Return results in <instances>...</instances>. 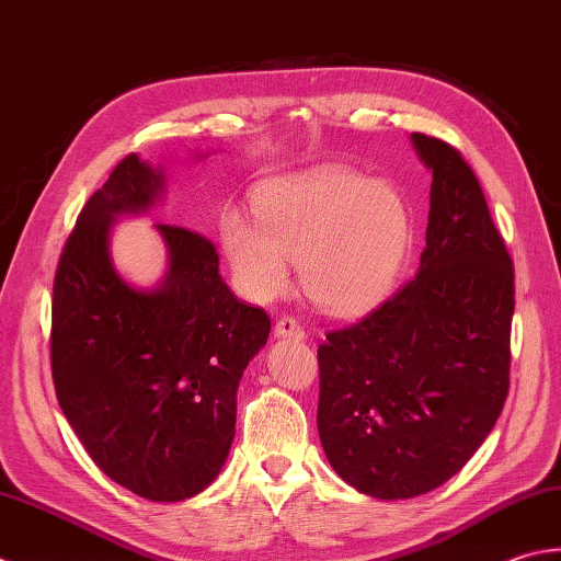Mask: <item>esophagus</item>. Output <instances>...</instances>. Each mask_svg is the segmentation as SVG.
I'll return each mask as SVG.
<instances>
[{"instance_id": "1", "label": "esophagus", "mask_w": 561, "mask_h": 561, "mask_svg": "<svg viewBox=\"0 0 561 561\" xmlns=\"http://www.w3.org/2000/svg\"><path fill=\"white\" fill-rule=\"evenodd\" d=\"M273 334L278 339H293V341H302L305 339V329L295 322L293 317H283L273 327Z\"/></svg>"}]
</instances>
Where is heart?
Listing matches in <instances>:
<instances>
[{
	"instance_id": "1",
	"label": "heart",
	"mask_w": 561,
	"mask_h": 561,
	"mask_svg": "<svg viewBox=\"0 0 561 561\" xmlns=\"http://www.w3.org/2000/svg\"><path fill=\"white\" fill-rule=\"evenodd\" d=\"M256 222L227 210L220 242L251 300L278 297L300 261L305 293L331 312H358L392 288L414 244L409 203L392 184L344 167L276 176L254 193Z\"/></svg>"
}]
</instances>
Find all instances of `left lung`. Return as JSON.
I'll use <instances>...</instances> for the list:
<instances>
[{
	"mask_svg": "<svg viewBox=\"0 0 561 561\" xmlns=\"http://www.w3.org/2000/svg\"><path fill=\"white\" fill-rule=\"evenodd\" d=\"M411 145L433 174L414 280L319 346L317 428L360 494L414 499L448 482L508 394L513 261L474 171L438 137Z\"/></svg>",
	"mask_w": 561,
	"mask_h": 561,
	"instance_id": "obj_1",
	"label": "left lung"
}]
</instances>
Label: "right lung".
<instances>
[{"label":"right lung","instance_id":"obj_1","mask_svg":"<svg viewBox=\"0 0 561 561\" xmlns=\"http://www.w3.org/2000/svg\"><path fill=\"white\" fill-rule=\"evenodd\" d=\"M164 196V167L128 154L87 201L55 273L50 363L57 402L99 470L171 504L201 494L225 467L237 387L271 319L237 300L215 247L184 227L154 225L167 271L152 288L121 276L113 225Z\"/></svg>","mask_w":561,"mask_h":561}]
</instances>
